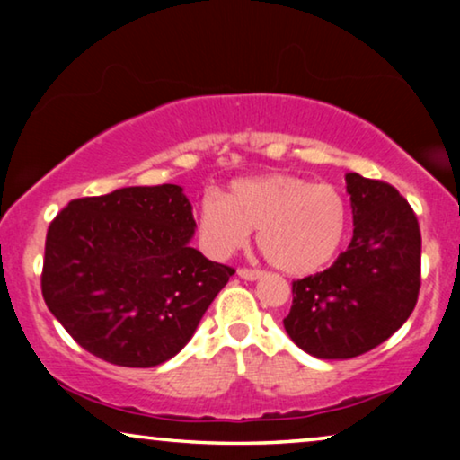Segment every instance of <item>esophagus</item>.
<instances>
[{
  "label": "esophagus",
  "instance_id": "obj_1",
  "mask_svg": "<svg viewBox=\"0 0 460 460\" xmlns=\"http://www.w3.org/2000/svg\"><path fill=\"white\" fill-rule=\"evenodd\" d=\"M238 276L244 280H257V279H261L263 272L261 270H253V268H241L238 270Z\"/></svg>",
  "mask_w": 460,
  "mask_h": 460
}]
</instances>
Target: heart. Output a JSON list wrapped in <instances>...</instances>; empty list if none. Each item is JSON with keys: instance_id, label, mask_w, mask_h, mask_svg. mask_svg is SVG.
Wrapping results in <instances>:
<instances>
[{"instance_id": "heart-1", "label": "heart", "mask_w": 460, "mask_h": 460, "mask_svg": "<svg viewBox=\"0 0 460 460\" xmlns=\"http://www.w3.org/2000/svg\"><path fill=\"white\" fill-rule=\"evenodd\" d=\"M348 228V205L331 184L288 173L232 181L224 197L205 194L199 207L203 247L226 257L257 230L263 257L291 276L323 270L341 247Z\"/></svg>"}]
</instances>
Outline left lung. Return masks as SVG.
I'll list each match as a JSON object with an SVG mask.
<instances>
[{
	"mask_svg": "<svg viewBox=\"0 0 460 460\" xmlns=\"http://www.w3.org/2000/svg\"><path fill=\"white\" fill-rule=\"evenodd\" d=\"M354 238L324 272L293 280L282 320L310 356L348 360L387 341L411 316L420 288V230L392 184L348 173Z\"/></svg>",
	"mask_w": 460,
	"mask_h": 460,
	"instance_id": "1",
	"label": "left lung"
}]
</instances>
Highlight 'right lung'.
<instances>
[{"mask_svg": "<svg viewBox=\"0 0 460 460\" xmlns=\"http://www.w3.org/2000/svg\"><path fill=\"white\" fill-rule=\"evenodd\" d=\"M194 228L175 184L71 200L46 236L48 310L100 360L129 368L167 362L234 274L190 247Z\"/></svg>", "mask_w": 460, "mask_h": 460, "instance_id": "1", "label": "right lung"}]
</instances>
